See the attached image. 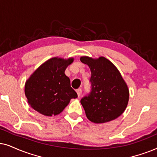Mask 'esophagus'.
Instances as JSON below:
<instances>
[{
	"instance_id": "esophagus-1",
	"label": "esophagus",
	"mask_w": 157,
	"mask_h": 157,
	"mask_svg": "<svg viewBox=\"0 0 157 157\" xmlns=\"http://www.w3.org/2000/svg\"><path fill=\"white\" fill-rule=\"evenodd\" d=\"M76 92H77V95H78L79 97H80V95H81V93H82V90H81V88H78V89L76 90Z\"/></svg>"
}]
</instances>
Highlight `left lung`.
<instances>
[{
    "mask_svg": "<svg viewBox=\"0 0 157 157\" xmlns=\"http://www.w3.org/2000/svg\"><path fill=\"white\" fill-rule=\"evenodd\" d=\"M80 61L91 71L90 92L80 100L87 118L95 124L117 118L124 112L129 98L128 87L121 73L103 57L96 59L82 57Z\"/></svg>",
    "mask_w": 157,
    "mask_h": 157,
    "instance_id": "obj_1",
    "label": "left lung"
}]
</instances>
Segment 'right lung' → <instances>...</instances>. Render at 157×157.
I'll return each mask as SVG.
<instances>
[{
  "instance_id": "right-lung-1",
  "label": "right lung",
  "mask_w": 157,
  "mask_h": 157,
  "mask_svg": "<svg viewBox=\"0 0 157 157\" xmlns=\"http://www.w3.org/2000/svg\"><path fill=\"white\" fill-rule=\"evenodd\" d=\"M73 58H52L31 75L25 85V95L33 109L47 116H56L63 110L77 94L70 86L64 74Z\"/></svg>"
}]
</instances>
